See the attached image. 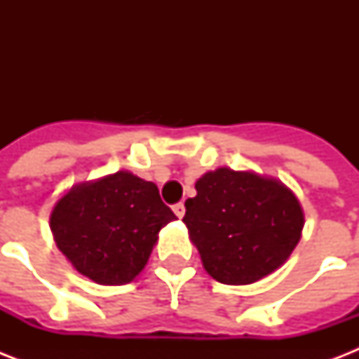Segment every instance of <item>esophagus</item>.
Here are the masks:
<instances>
[{
  "instance_id": "1",
  "label": "esophagus",
  "mask_w": 359,
  "mask_h": 359,
  "mask_svg": "<svg viewBox=\"0 0 359 359\" xmlns=\"http://www.w3.org/2000/svg\"><path fill=\"white\" fill-rule=\"evenodd\" d=\"M173 212L177 214V218H182L186 214V207H184V203H177L173 207Z\"/></svg>"
}]
</instances>
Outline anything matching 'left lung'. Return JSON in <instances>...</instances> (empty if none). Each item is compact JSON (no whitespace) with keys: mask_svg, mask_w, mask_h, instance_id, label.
Returning <instances> with one entry per match:
<instances>
[{"mask_svg":"<svg viewBox=\"0 0 359 359\" xmlns=\"http://www.w3.org/2000/svg\"><path fill=\"white\" fill-rule=\"evenodd\" d=\"M182 222L216 281L250 285L283 264L304 229L292 191L253 171L219 168L196 182Z\"/></svg>","mask_w":359,"mask_h":359,"instance_id":"left-lung-1","label":"left lung"}]
</instances>
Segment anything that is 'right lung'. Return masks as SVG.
Masks as SVG:
<instances>
[{
    "mask_svg": "<svg viewBox=\"0 0 359 359\" xmlns=\"http://www.w3.org/2000/svg\"><path fill=\"white\" fill-rule=\"evenodd\" d=\"M177 219L154 182L130 171L72 186L50 229L72 266L100 285L130 283L145 268L163 225Z\"/></svg>",
    "mask_w": 359,
    "mask_h": 359,
    "instance_id": "1",
    "label": "right lung"
}]
</instances>
